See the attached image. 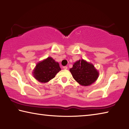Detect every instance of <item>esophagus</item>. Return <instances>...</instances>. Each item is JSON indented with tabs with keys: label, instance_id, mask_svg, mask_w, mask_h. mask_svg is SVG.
<instances>
[{
	"label": "esophagus",
	"instance_id": "1",
	"mask_svg": "<svg viewBox=\"0 0 129 129\" xmlns=\"http://www.w3.org/2000/svg\"><path fill=\"white\" fill-rule=\"evenodd\" d=\"M63 69L66 70V69H68V67H67V66H65V67H63Z\"/></svg>",
	"mask_w": 129,
	"mask_h": 129
}]
</instances>
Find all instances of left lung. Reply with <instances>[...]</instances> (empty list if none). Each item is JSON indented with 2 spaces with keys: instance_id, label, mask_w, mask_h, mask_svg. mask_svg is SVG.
Here are the masks:
<instances>
[{
  "instance_id": "1",
  "label": "left lung",
  "mask_w": 129,
  "mask_h": 129,
  "mask_svg": "<svg viewBox=\"0 0 129 129\" xmlns=\"http://www.w3.org/2000/svg\"><path fill=\"white\" fill-rule=\"evenodd\" d=\"M73 77L82 86H89L96 81L99 72L93 64L81 59L76 61L69 69Z\"/></svg>"
}]
</instances>
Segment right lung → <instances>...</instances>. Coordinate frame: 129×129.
Segmentation results:
<instances>
[{
    "instance_id": "1",
    "label": "right lung",
    "mask_w": 129,
    "mask_h": 129,
    "mask_svg": "<svg viewBox=\"0 0 129 129\" xmlns=\"http://www.w3.org/2000/svg\"><path fill=\"white\" fill-rule=\"evenodd\" d=\"M61 71L59 64L51 57L39 62L32 72L34 78L39 82L46 83L53 78Z\"/></svg>"
}]
</instances>
